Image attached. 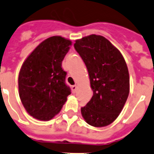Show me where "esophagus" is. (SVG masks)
I'll use <instances>...</instances> for the list:
<instances>
[{
    "label": "esophagus",
    "mask_w": 154,
    "mask_h": 154,
    "mask_svg": "<svg viewBox=\"0 0 154 154\" xmlns=\"http://www.w3.org/2000/svg\"><path fill=\"white\" fill-rule=\"evenodd\" d=\"M72 91L74 92H76V91H77V85H72Z\"/></svg>",
    "instance_id": "1"
}]
</instances>
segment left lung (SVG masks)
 <instances>
[{
    "label": "left lung",
    "instance_id": "8db88e82",
    "mask_svg": "<svg viewBox=\"0 0 154 154\" xmlns=\"http://www.w3.org/2000/svg\"><path fill=\"white\" fill-rule=\"evenodd\" d=\"M74 48L87 67L93 90L90 101L81 108L82 115L92 126H106L118 117L128 97L126 63L103 36L91 35L76 40Z\"/></svg>",
    "mask_w": 154,
    "mask_h": 154
}]
</instances>
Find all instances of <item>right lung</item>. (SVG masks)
<instances>
[{"label": "right lung", "instance_id": "right-lung-1", "mask_svg": "<svg viewBox=\"0 0 154 154\" xmlns=\"http://www.w3.org/2000/svg\"><path fill=\"white\" fill-rule=\"evenodd\" d=\"M70 40L53 36L42 42L23 63L18 79L19 94L25 109L42 121L54 118L71 94L66 84L62 61Z\"/></svg>", "mask_w": 154, "mask_h": 154}]
</instances>
